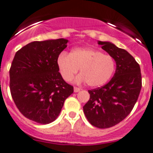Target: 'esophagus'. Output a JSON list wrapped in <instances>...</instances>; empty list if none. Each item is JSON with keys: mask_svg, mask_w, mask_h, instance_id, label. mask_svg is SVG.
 Returning <instances> with one entry per match:
<instances>
[{"mask_svg": "<svg viewBox=\"0 0 153 153\" xmlns=\"http://www.w3.org/2000/svg\"><path fill=\"white\" fill-rule=\"evenodd\" d=\"M80 91V88H76V87H74V92H78V91Z\"/></svg>", "mask_w": 153, "mask_h": 153, "instance_id": "esophagus-1", "label": "esophagus"}]
</instances>
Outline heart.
Listing matches in <instances>:
<instances>
[{
  "label": "heart",
  "instance_id": "b5f03b06",
  "mask_svg": "<svg viewBox=\"0 0 153 153\" xmlns=\"http://www.w3.org/2000/svg\"><path fill=\"white\" fill-rule=\"evenodd\" d=\"M57 65L62 78L71 81L80 69L75 81L87 82L90 87H100L109 81L115 69V61L109 54L91 47L73 49L69 54L62 52L57 58Z\"/></svg>",
  "mask_w": 153,
  "mask_h": 153
}]
</instances>
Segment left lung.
Listing matches in <instances>:
<instances>
[{
  "mask_svg": "<svg viewBox=\"0 0 153 153\" xmlns=\"http://www.w3.org/2000/svg\"><path fill=\"white\" fill-rule=\"evenodd\" d=\"M113 57L116 70L113 78L102 88L89 90L90 99L83 107L87 119L100 129L110 128L131 112L141 89L140 65L126 51L110 42L98 41Z\"/></svg>",
  "mask_w": 153,
  "mask_h": 153,
  "instance_id": "left-lung-1",
  "label": "left lung"
}]
</instances>
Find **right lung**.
Instances as JSON below:
<instances>
[{
  "mask_svg": "<svg viewBox=\"0 0 153 153\" xmlns=\"http://www.w3.org/2000/svg\"><path fill=\"white\" fill-rule=\"evenodd\" d=\"M68 42L65 39L35 41L15 54L9 70L12 97L24 116L35 123L53 122L73 94V87L63 80L57 65Z\"/></svg>",
  "mask_w": 153,
  "mask_h": 153,
  "instance_id": "right-lung-1",
  "label": "right lung"
}]
</instances>
